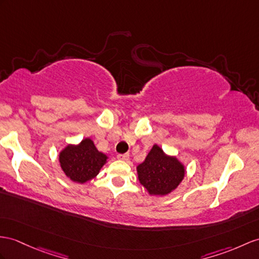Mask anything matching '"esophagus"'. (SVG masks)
Returning a JSON list of instances; mask_svg holds the SVG:
<instances>
[{
  "mask_svg": "<svg viewBox=\"0 0 259 259\" xmlns=\"http://www.w3.org/2000/svg\"><path fill=\"white\" fill-rule=\"evenodd\" d=\"M117 158L119 160H127L130 158V155L127 153H126V154H118L117 155Z\"/></svg>",
  "mask_w": 259,
  "mask_h": 259,
  "instance_id": "1",
  "label": "esophagus"
}]
</instances>
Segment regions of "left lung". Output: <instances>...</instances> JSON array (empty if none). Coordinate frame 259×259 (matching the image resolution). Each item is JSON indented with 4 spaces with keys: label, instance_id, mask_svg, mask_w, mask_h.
<instances>
[{
    "label": "left lung",
    "instance_id": "obj_1",
    "mask_svg": "<svg viewBox=\"0 0 259 259\" xmlns=\"http://www.w3.org/2000/svg\"><path fill=\"white\" fill-rule=\"evenodd\" d=\"M138 179L150 194L165 195L175 190L185 177L184 166L154 145L146 159L137 166Z\"/></svg>",
    "mask_w": 259,
    "mask_h": 259
}]
</instances>
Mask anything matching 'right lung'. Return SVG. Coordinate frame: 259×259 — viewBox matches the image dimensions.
I'll return each instance as SVG.
<instances>
[{
	"label": "right lung",
	"instance_id": "1",
	"mask_svg": "<svg viewBox=\"0 0 259 259\" xmlns=\"http://www.w3.org/2000/svg\"><path fill=\"white\" fill-rule=\"evenodd\" d=\"M106 158L108 157L100 153L90 138H85L78 146H67L60 153L59 161L67 177L83 184L96 177Z\"/></svg>",
	"mask_w": 259,
	"mask_h": 259
}]
</instances>
